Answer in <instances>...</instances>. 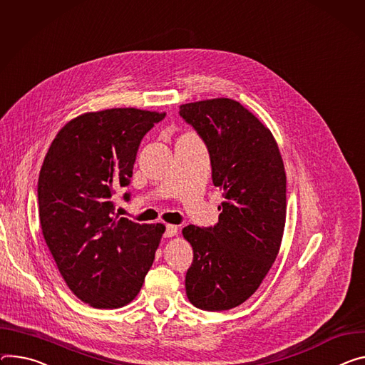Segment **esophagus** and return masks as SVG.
<instances>
[{
	"label": "esophagus",
	"instance_id": "1",
	"mask_svg": "<svg viewBox=\"0 0 365 365\" xmlns=\"http://www.w3.org/2000/svg\"><path fill=\"white\" fill-rule=\"evenodd\" d=\"M178 235V225L173 224H168L165 225V231H164V237H173Z\"/></svg>",
	"mask_w": 365,
	"mask_h": 365
}]
</instances>
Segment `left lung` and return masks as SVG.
<instances>
[{"label": "left lung", "mask_w": 365, "mask_h": 365, "mask_svg": "<svg viewBox=\"0 0 365 365\" xmlns=\"http://www.w3.org/2000/svg\"><path fill=\"white\" fill-rule=\"evenodd\" d=\"M180 118L210 153L212 183L224 190L214 227L183 228L193 262L189 302L202 310L240 306L259 288L279 252L287 214V178L271 130L231 98L182 105Z\"/></svg>", "instance_id": "obj_1"}]
</instances>
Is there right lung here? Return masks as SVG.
Segmentation results:
<instances>
[{
	"mask_svg": "<svg viewBox=\"0 0 365 365\" xmlns=\"http://www.w3.org/2000/svg\"><path fill=\"white\" fill-rule=\"evenodd\" d=\"M164 116L134 108L84 113L58 132L43 160L42 233L62 278L91 307L130 303L153 264L165 227L119 218L113 195L130 183L141 140Z\"/></svg>",
	"mask_w": 365,
	"mask_h": 365,
	"instance_id": "obj_1",
	"label": "right lung"
}]
</instances>
